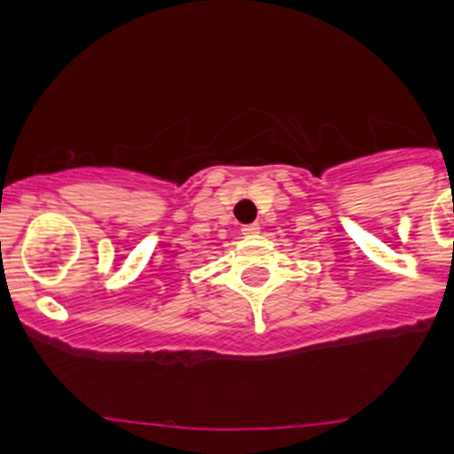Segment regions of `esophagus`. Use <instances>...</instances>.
I'll use <instances>...</instances> for the list:
<instances>
[{"label": "esophagus", "mask_w": 454, "mask_h": 454, "mask_svg": "<svg viewBox=\"0 0 454 454\" xmlns=\"http://www.w3.org/2000/svg\"><path fill=\"white\" fill-rule=\"evenodd\" d=\"M257 232H260V226H257V223H248V226L241 228V235H247V237L257 235Z\"/></svg>", "instance_id": "34e87169"}]
</instances>
